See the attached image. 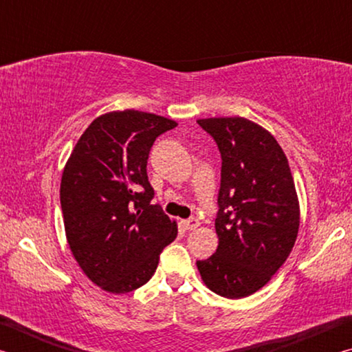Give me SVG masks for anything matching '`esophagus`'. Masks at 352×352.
Masks as SVG:
<instances>
[{
    "label": "esophagus",
    "instance_id": "obj_1",
    "mask_svg": "<svg viewBox=\"0 0 352 352\" xmlns=\"http://www.w3.org/2000/svg\"><path fill=\"white\" fill-rule=\"evenodd\" d=\"M182 225L184 226V230H195V228H199L200 222L195 217H190L186 220H182Z\"/></svg>",
    "mask_w": 352,
    "mask_h": 352
}]
</instances>
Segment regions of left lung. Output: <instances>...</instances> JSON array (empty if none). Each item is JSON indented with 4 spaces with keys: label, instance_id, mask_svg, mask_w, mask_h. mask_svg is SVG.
I'll list each match as a JSON object with an SVG mask.
<instances>
[{
    "label": "left lung",
    "instance_id": "obj_1",
    "mask_svg": "<svg viewBox=\"0 0 352 352\" xmlns=\"http://www.w3.org/2000/svg\"><path fill=\"white\" fill-rule=\"evenodd\" d=\"M222 157L216 253L197 261L206 287L243 298L270 281L289 258L300 228V205L281 146L245 118L199 119Z\"/></svg>",
    "mask_w": 352,
    "mask_h": 352
}]
</instances>
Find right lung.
<instances>
[{"label": "right lung", "mask_w": 352, "mask_h": 352, "mask_svg": "<svg viewBox=\"0 0 352 352\" xmlns=\"http://www.w3.org/2000/svg\"><path fill=\"white\" fill-rule=\"evenodd\" d=\"M177 127L153 113L124 110L99 116L65 164L60 205L65 233L83 273L110 294L144 285L160 253L177 237V223L151 205V147Z\"/></svg>", "instance_id": "1"}]
</instances>
